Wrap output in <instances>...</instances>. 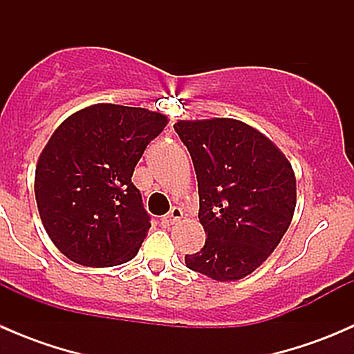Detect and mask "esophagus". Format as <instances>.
<instances>
[{
	"mask_svg": "<svg viewBox=\"0 0 354 354\" xmlns=\"http://www.w3.org/2000/svg\"><path fill=\"white\" fill-rule=\"evenodd\" d=\"M181 217H183V210H181L180 207H173V209H171L166 216L160 217V226L169 227L171 224H174L176 221H180Z\"/></svg>",
	"mask_w": 354,
	"mask_h": 354,
	"instance_id": "obj_1",
	"label": "esophagus"
}]
</instances>
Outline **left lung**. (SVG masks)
Segmentation results:
<instances>
[{
	"label": "left lung",
	"instance_id": "8db88e82",
	"mask_svg": "<svg viewBox=\"0 0 354 354\" xmlns=\"http://www.w3.org/2000/svg\"><path fill=\"white\" fill-rule=\"evenodd\" d=\"M174 130L194 160L207 236L185 263L221 283L243 279L269 259L291 224V162L266 135L233 118L180 120Z\"/></svg>",
	"mask_w": 354,
	"mask_h": 354
}]
</instances>
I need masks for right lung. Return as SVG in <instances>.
<instances>
[{
    "label": "right lung",
    "mask_w": 354,
    "mask_h": 354,
    "mask_svg": "<svg viewBox=\"0 0 354 354\" xmlns=\"http://www.w3.org/2000/svg\"><path fill=\"white\" fill-rule=\"evenodd\" d=\"M166 124L156 111L102 102L51 135L35 167V202L46 233L71 262L113 267L137 255L151 217L131 176Z\"/></svg>",
    "instance_id": "1"
}]
</instances>
